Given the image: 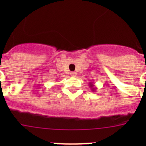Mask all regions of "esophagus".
Returning a JSON list of instances; mask_svg holds the SVG:
<instances>
[{
    "mask_svg": "<svg viewBox=\"0 0 146 146\" xmlns=\"http://www.w3.org/2000/svg\"><path fill=\"white\" fill-rule=\"evenodd\" d=\"M70 76H72V77H76V72H71Z\"/></svg>",
    "mask_w": 146,
    "mask_h": 146,
    "instance_id": "34e87169",
    "label": "esophagus"
}]
</instances>
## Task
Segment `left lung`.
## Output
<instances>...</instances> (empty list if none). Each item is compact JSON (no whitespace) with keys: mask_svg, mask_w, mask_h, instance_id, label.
Listing matches in <instances>:
<instances>
[{"mask_svg":"<svg viewBox=\"0 0 146 146\" xmlns=\"http://www.w3.org/2000/svg\"><path fill=\"white\" fill-rule=\"evenodd\" d=\"M89 87H90V89H92V91L96 92V86H94L92 82H89Z\"/></svg>","mask_w":146,"mask_h":146,"instance_id":"1","label":"left lung"}]
</instances>
